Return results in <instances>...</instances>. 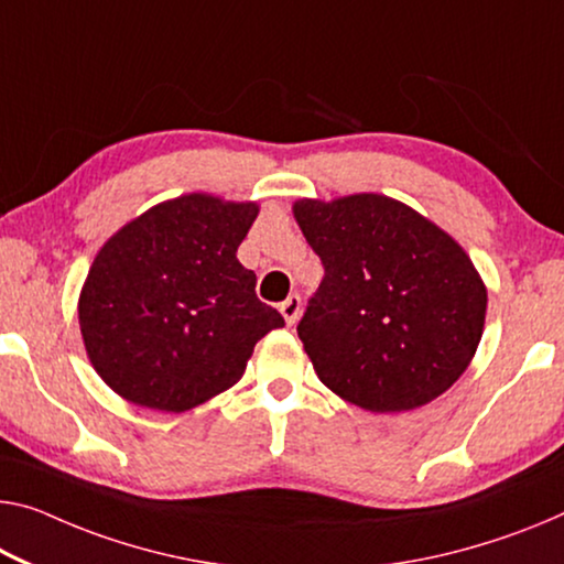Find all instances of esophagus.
<instances>
[{"mask_svg":"<svg viewBox=\"0 0 564 564\" xmlns=\"http://www.w3.org/2000/svg\"><path fill=\"white\" fill-rule=\"evenodd\" d=\"M280 312H282L284 323H288V325L297 323V317H300V312H302V297H300V294L297 292L290 294V297L280 305Z\"/></svg>","mask_w":564,"mask_h":564,"instance_id":"esophagus-1","label":"esophagus"}]
</instances>
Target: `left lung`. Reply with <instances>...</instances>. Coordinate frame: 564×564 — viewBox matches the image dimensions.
Returning a JSON list of instances; mask_svg holds the SVG:
<instances>
[{
    "label": "left lung",
    "instance_id": "obj_1",
    "mask_svg": "<svg viewBox=\"0 0 564 564\" xmlns=\"http://www.w3.org/2000/svg\"><path fill=\"white\" fill-rule=\"evenodd\" d=\"M294 219L325 267L297 335L317 378L372 413L448 391L481 340L487 288L436 224L380 194L302 198Z\"/></svg>",
    "mask_w": 564,
    "mask_h": 564
}]
</instances>
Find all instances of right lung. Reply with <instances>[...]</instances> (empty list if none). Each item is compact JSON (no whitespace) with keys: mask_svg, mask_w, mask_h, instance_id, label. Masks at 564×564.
I'll use <instances>...</instances> for the list:
<instances>
[{"mask_svg":"<svg viewBox=\"0 0 564 564\" xmlns=\"http://www.w3.org/2000/svg\"><path fill=\"white\" fill-rule=\"evenodd\" d=\"M257 214V204L188 194L106 241L77 312L93 368L118 395L194 409L237 383L257 340L284 325L237 259Z\"/></svg>","mask_w":564,"mask_h":564,"instance_id":"1","label":"right lung"}]
</instances>
